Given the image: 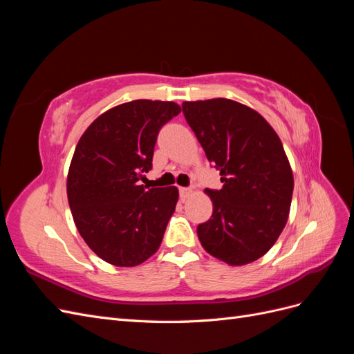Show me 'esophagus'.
Instances as JSON below:
<instances>
[{"instance_id":"34e87169","label":"esophagus","mask_w":354,"mask_h":354,"mask_svg":"<svg viewBox=\"0 0 354 354\" xmlns=\"http://www.w3.org/2000/svg\"><path fill=\"white\" fill-rule=\"evenodd\" d=\"M178 192H180V198L185 201L192 194V189H189V187H180Z\"/></svg>"}]
</instances>
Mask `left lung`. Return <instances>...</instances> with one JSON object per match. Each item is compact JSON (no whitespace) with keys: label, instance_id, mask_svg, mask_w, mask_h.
<instances>
[{"label":"left lung","instance_id":"1","mask_svg":"<svg viewBox=\"0 0 354 354\" xmlns=\"http://www.w3.org/2000/svg\"><path fill=\"white\" fill-rule=\"evenodd\" d=\"M187 124L220 171L223 187L205 189L212 216L198 226L208 254L230 266L259 260L289 216L294 177L279 136L264 118L229 99L185 102Z\"/></svg>","mask_w":354,"mask_h":354}]
</instances>
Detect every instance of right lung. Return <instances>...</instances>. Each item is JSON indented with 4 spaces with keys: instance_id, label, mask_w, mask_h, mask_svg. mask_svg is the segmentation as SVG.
Segmentation results:
<instances>
[{
    "instance_id": "right-lung-1",
    "label": "right lung",
    "mask_w": 354,
    "mask_h": 354,
    "mask_svg": "<svg viewBox=\"0 0 354 354\" xmlns=\"http://www.w3.org/2000/svg\"><path fill=\"white\" fill-rule=\"evenodd\" d=\"M180 111L174 102L122 103L94 120L75 147L66 183L72 217L106 263L138 266L162 242L178 190L138 180L152 168L159 130Z\"/></svg>"
}]
</instances>
